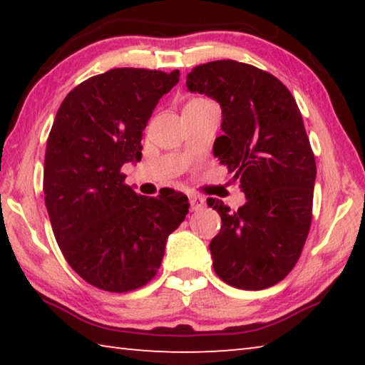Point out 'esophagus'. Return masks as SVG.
I'll list each match as a JSON object with an SVG mask.
<instances>
[{"instance_id":"esophagus-1","label":"esophagus","mask_w":365,"mask_h":365,"mask_svg":"<svg viewBox=\"0 0 365 365\" xmlns=\"http://www.w3.org/2000/svg\"><path fill=\"white\" fill-rule=\"evenodd\" d=\"M202 207H205V200H202L201 196L191 195L190 196V209H191V211H201Z\"/></svg>"}]
</instances>
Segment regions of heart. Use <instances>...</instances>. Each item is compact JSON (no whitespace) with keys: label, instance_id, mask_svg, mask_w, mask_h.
Returning <instances> with one entry per match:
<instances>
[{"label":"heart","instance_id":"1","mask_svg":"<svg viewBox=\"0 0 365 365\" xmlns=\"http://www.w3.org/2000/svg\"><path fill=\"white\" fill-rule=\"evenodd\" d=\"M196 101H205V100H200V98H197V100H191V101H188V103H196Z\"/></svg>","mask_w":365,"mask_h":365}]
</instances>
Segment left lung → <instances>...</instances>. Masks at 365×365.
I'll list each match as a JSON object with an SVG mask.
<instances>
[{"label": "left lung", "instance_id": "8db88e82", "mask_svg": "<svg viewBox=\"0 0 365 365\" xmlns=\"http://www.w3.org/2000/svg\"><path fill=\"white\" fill-rule=\"evenodd\" d=\"M187 86L220 104L214 156L246 195L238 211L207 200L222 219L209 245L215 274L240 289L269 288L298 262L312 220L316 158L298 104L272 73L232 59L196 66Z\"/></svg>", "mask_w": 365, "mask_h": 365}]
</instances>
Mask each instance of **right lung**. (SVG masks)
Masks as SVG:
<instances>
[{
	"label": "right lung",
	"instance_id": "1",
	"mask_svg": "<svg viewBox=\"0 0 365 365\" xmlns=\"http://www.w3.org/2000/svg\"><path fill=\"white\" fill-rule=\"evenodd\" d=\"M178 77V71L110 69L77 85L54 117L43 172L46 211L66 261L104 292L146 285L188 214L183 193L137 195L120 170L141 160V133Z\"/></svg>",
	"mask_w": 365,
	"mask_h": 365
}]
</instances>
